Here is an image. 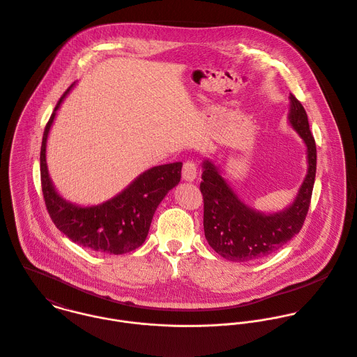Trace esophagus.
Returning a JSON list of instances; mask_svg holds the SVG:
<instances>
[{"label": "esophagus", "mask_w": 357, "mask_h": 357, "mask_svg": "<svg viewBox=\"0 0 357 357\" xmlns=\"http://www.w3.org/2000/svg\"><path fill=\"white\" fill-rule=\"evenodd\" d=\"M183 180L185 181H194L197 178V174H198V170H197V165L192 162V160H187L184 165H183Z\"/></svg>", "instance_id": "esophagus-1"}]
</instances>
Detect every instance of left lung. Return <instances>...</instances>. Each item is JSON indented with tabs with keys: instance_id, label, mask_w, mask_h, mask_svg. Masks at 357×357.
I'll return each mask as SVG.
<instances>
[{
	"instance_id": "left-lung-1",
	"label": "left lung",
	"mask_w": 357,
	"mask_h": 357,
	"mask_svg": "<svg viewBox=\"0 0 357 357\" xmlns=\"http://www.w3.org/2000/svg\"><path fill=\"white\" fill-rule=\"evenodd\" d=\"M288 120L307 148V174L292 205L278 213L264 215L245 205L218 167L204 162L201 192L204 197V230L209 245L225 259L249 261L263 259L295 237L306 219L314 178L317 152L307 114L299 100L289 94Z\"/></svg>"
}]
</instances>
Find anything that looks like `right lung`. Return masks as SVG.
I'll list each match as a JSON object with an SVG mask.
<instances>
[{
    "label": "right lung",
    "instance_id": "add662e5",
    "mask_svg": "<svg viewBox=\"0 0 357 357\" xmlns=\"http://www.w3.org/2000/svg\"><path fill=\"white\" fill-rule=\"evenodd\" d=\"M72 87L58 101L43 134L40 174L47 211L59 231L84 248L112 255L131 252L144 243L158 205L178 184L183 163L160 165L144 172L119 195L97 206L82 208L65 201L51 183L45 148L56 111Z\"/></svg>",
    "mask_w": 357,
    "mask_h": 357
}]
</instances>
